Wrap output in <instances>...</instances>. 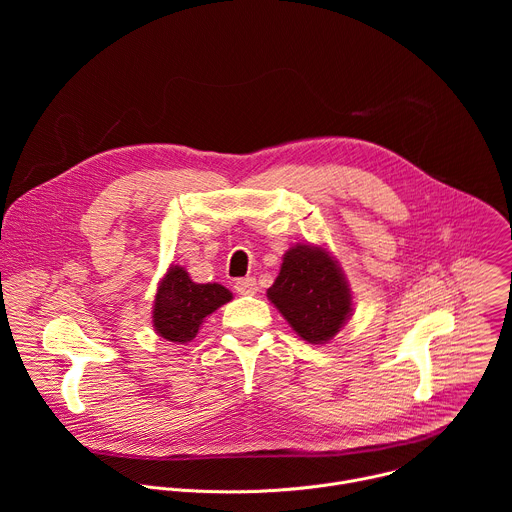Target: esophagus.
Wrapping results in <instances>:
<instances>
[{"mask_svg": "<svg viewBox=\"0 0 512 512\" xmlns=\"http://www.w3.org/2000/svg\"><path fill=\"white\" fill-rule=\"evenodd\" d=\"M235 289L239 296H255L257 294V281L255 277H243L235 283Z\"/></svg>", "mask_w": 512, "mask_h": 512, "instance_id": "34e87169", "label": "esophagus"}]
</instances>
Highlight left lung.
<instances>
[{
  "mask_svg": "<svg viewBox=\"0 0 512 512\" xmlns=\"http://www.w3.org/2000/svg\"><path fill=\"white\" fill-rule=\"evenodd\" d=\"M267 298L310 344L332 340L352 312L344 273L326 249L312 245H296L283 255Z\"/></svg>",
  "mask_w": 512,
  "mask_h": 512,
  "instance_id": "1",
  "label": "left lung"
}]
</instances>
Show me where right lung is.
Returning <instances> with one entry per match:
<instances>
[{
    "label": "right lung",
    "mask_w": 512,
    "mask_h": 512,
    "mask_svg": "<svg viewBox=\"0 0 512 512\" xmlns=\"http://www.w3.org/2000/svg\"><path fill=\"white\" fill-rule=\"evenodd\" d=\"M231 298L233 294L221 283H194L184 267L172 265L158 287L154 328L162 338L186 344L198 334L202 320Z\"/></svg>",
    "instance_id": "1"
}]
</instances>
